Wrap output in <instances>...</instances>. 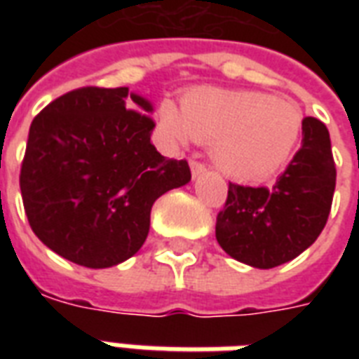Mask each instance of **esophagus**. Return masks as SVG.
<instances>
[{"mask_svg":"<svg viewBox=\"0 0 359 359\" xmlns=\"http://www.w3.org/2000/svg\"><path fill=\"white\" fill-rule=\"evenodd\" d=\"M190 168H191V175L194 177H197V175H201L207 171V165L203 162H199V160H190Z\"/></svg>","mask_w":359,"mask_h":359,"instance_id":"1","label":"esophagus"}]
</instances>
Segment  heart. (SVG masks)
Returning <instances> with one entry per match:
<instances>
[{
	"mask_svg": "<svg viewBox=\"0 0 359 359\" xmlns=\"http://www.w3.org/2000/svg\"><path fill=\"white\" fill-rule=\"evenodd\" d=\"M158 121L175 145L190 140L210 145L224 173L261 180L281 169L302 135L304 115L290 100L262 93L196 87L173 102H162Z\"/></svg>",
	"mask_w": 359,
	"mask_h": 359,
	"instance_id": "b5f03b06",
	"label": "heart"
}]
</instances>
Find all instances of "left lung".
<instances>
[{
	"mask_svg": "<svg viewBox=\"0 0 359 359\" xmlns=\"http://www.w3.org/2000/svg\"><path fill=\"white\" fill-rule=\"evenodd\" d=\"M300 151L272 188L229 182L216 218L227 255L255 268L292 261L323 233L335 191V162L323 121L306 117Z\"/></svg>",
	"mask_w": 359,
	"mask_h": 359,
	"instance_id": "left-lung-1",
	"label": "left lung"
}]
</instances>
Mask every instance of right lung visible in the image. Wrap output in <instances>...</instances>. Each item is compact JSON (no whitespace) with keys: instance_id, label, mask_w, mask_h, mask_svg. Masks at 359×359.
Listing matches in <instances>:
<instances>
[{"instance_id":"1","label":"right lung","mask_w":359,"mask_h":359,"mask_svg":"<svg viewBox=\"0 0 359 359\" xmlns=\"http://www.w3.org/2000/svg\"><path fill=\"white\" fill-rule=\"evenodd\" d=\"M128 87H80L36 115L20 168L31 229L57 255L108 268L140 251L151 208L191 179L151 143L154 121Z\"/></svg>"}]
</instances>
